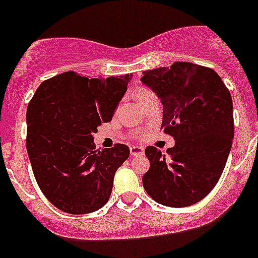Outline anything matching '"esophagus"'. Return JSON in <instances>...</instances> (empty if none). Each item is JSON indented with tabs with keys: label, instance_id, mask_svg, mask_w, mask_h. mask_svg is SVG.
Masks as SVG:
<instances>
[{
	"label": "esophagus",
	"instance_id": "1",
	"mask_svg": "<svg viewBox=\"0 0 258 258\" xmlns=\"http://www.w3.org/2000/svg\"><path fill=\"white\" fill-rule=\"evenodd\" d=\"M145 153V148L139 147V146H132L131 147V155L132 156H139Z\"/></svg>",
	"mask_w": 258,
	"mask_h": 258
}]
</instances>
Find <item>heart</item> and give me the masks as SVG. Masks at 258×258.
<instances>
[{
	"mask_svg": "<svg viewBox=\"0 0 258 258\" xmlns=\"http://www.w3.org/2000/svg\"><path fill=\"white\" fill-rule=\"evenodd\" d=\"M146 92H148L147 89H141V91H139L138 93H137V97H138V96H142V94H143V93H146Z\"/></svg>",
	"mask_w": 258,
	"mask_h": 258,
	"instance_id": "b5f03b06",
	"label": "heart"
}]
</instances>
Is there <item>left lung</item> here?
I'll use <instances>...</instances> for the list:
<instances>
[{
	"instance_id": "left-lung-1",
	"label": "left lung",
	"mask_w": 258,
	"mask_h": 258,
	"mask_svg": "<svg viewBox=\"0 0 258 258\" xmlns=\"http://www.w3.org/2000/svg\"><path fill=\"white\" fill-rule=\"evenodd\" d=\"M141 80L160 97L161 127L175 139L167 155L153 146L146 148L151 166L143 186L164 206L195 205L216 185L231 150L230 92L215 70L180 61L143 72Z\"/></svg>"
}]
</instances>
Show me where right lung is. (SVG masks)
I'll return each instance as SVG.
<instances>
[{"label": "right lung", "mask_w": 258, "mask_h": 258, "mask_svg": "<svg viewBox=\"0 0 258 258\" xmlns=\"http://www.w3.org/2000/svg\"><path fill=\"white\" fill-rule=\"evenodd\" d=\"M132 75L92 78L66 72L38 87L27 110V151L47 200L68 214L100 210L115 172L129 157L125 145L96 150L97 126L112 120Z\"/></svg>", "instance_id": "obj_1"}]
</instances>
